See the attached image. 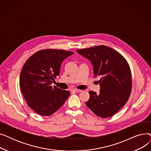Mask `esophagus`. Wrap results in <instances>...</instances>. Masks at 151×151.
<instances>
[{"label":"esophagus","mask_w":151,"mask_h":151,"mask_svg":"<svg viewBox=\"0 0 151 151\" xmlns=\"http://www.w3.org/2000/svg\"><path fill=\"white\" fill-rule=\"evenodd\" d=\"M73 91L75 92H82V91L80 90V89H73Z\"/></svg>","instance_id":"1"}]
</instances>
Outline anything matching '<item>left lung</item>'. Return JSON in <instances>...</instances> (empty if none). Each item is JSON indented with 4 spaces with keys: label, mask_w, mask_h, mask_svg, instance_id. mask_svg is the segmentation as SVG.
I'll return each mask as SVG.
<instances>
[{
    "label": "left lung",
    "mask_w": 151,
    "mask_h": 151,
    "mask_svg": "<svg viewBox=\"0 0 151 151\" xmlns=\"http://www.w3.org/2000/svg\"><path fill=\"white\" fill-rule=\"evenodd\" d=\"M76 51L91 62L94 76L100 78V93L89 91L86 105L100 117L113 116L126 104L131 93L132 75L127 61L119 52L105 45Z\"/></svg>",
    "instance_id": "left-lung-1"
}]
</instances>
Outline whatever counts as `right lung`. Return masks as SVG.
Returning a JSON list of instances; mask_svg holds the SVG:
<instances>
[{"instance_id": "1", "label": "right lung", "mask_w": 151, "mask_h": 151, "mask_svg": "<svg viewBox=\"0 0 151 151\" xmlns=\"http://www.w3.org/2000/svg\"><path fill=\"white\" fill-rule=\"evenodd\" d=\"M73 52L47 49L36 52L24 64L19 86L27 105L41 116H48L60 108L70 92L51 86L59 75L61 63Z\"/></svg>"}]
</instances>
